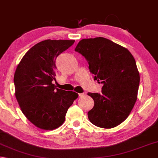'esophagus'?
I'll return each instance as SVG.
<instances>
[{
    "label": "esophagus",
    "instance_id": "1",
    "mask_svg": "<svg viewBox=\"0 0 158 158\" xmlns=\"http://www.w3.org/2000/svg\"><path fill=\"white\" fill-rule=\"evenodd\" d=\"M85 96H86V93H85V92H83V93H81V94H79L80 97H84Z\"/></svg>",
    "mask_w": 158,
    "mask_h": 158
}]
</instances>
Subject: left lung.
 Segmentation results:
<instances>
[{"label": "left lung", "mask_w": 158, "mask_h": 158, "mask_svg": "<svg viewBox=\"0 0 158 158\" xmlns=\"http://www.w3.org/2000/svg\"><path fill=\"white\" fill-rule=\"evenodd\" d=\"M75 51L88 62L94 80L103 84L101 94H88L94 100L89 121L104 129L119 125L129 116L138 96L139 74L134 58L127 49L102 37L81 40Z\"/></svg>", "instance_id": "1"}]
</instances>
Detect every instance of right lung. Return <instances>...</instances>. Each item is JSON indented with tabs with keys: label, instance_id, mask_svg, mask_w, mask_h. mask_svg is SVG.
Wrapping results in <instances>:
<instances>
[{
	"label": "right lung",
	"instance_id": "obj_1",
	"mask_svg": "<svg viewBox=\"0 0 158 158\" xmlns=\"http://www.w3.org/2000/svg\"><path fill=\"white\" fill-rule=\"evenodd\" d=\"M75 40H45L27 52L15 71V96L25 117L40 129L61 126L68 109L78 97L75 92L56 88V58Z\"/></svg>",
	"mask_w": 158,
	"mask_h": 158
}]
</instances>
